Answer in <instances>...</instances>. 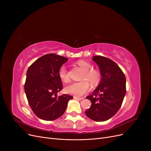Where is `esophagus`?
<instances>
[{"label": "esophagus", "instance_id": "esophagus-1", "mask_svg": "<svg viewBox=\"0 0 151 151\" xmlns=\"http://www.w3.org/2000/svg\"><path fill=\"white\" fill-rule=\"evenodd\" d=\"M74 98L75 99H77V100H81V99H83V98H78V97H76V96H74Z\"/></svg>", "mask_w": 151, "mask_h": 151}]
</instances>
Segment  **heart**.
I'll use <instances>...</instances> for the list:
<instances>
[{
    "mask_svg": "<svg viewBox=\"0 0 151 151\" xmlns=\"http://www.w3.org/2000/svg\"><path fill=\"white\" fill-rule=\"evenodd\" d=\"M77 64L83 70L81 79L84 80L68 84L65 89L68 94L76 97H81L89 91L90 89L89 83L93 86H97L99 83L101 81V73L99 70L92 68L91 63L86 61L79 60ZM58 74L59 78L63 82L67 83L69 81L67 67L65 65H62L60 67Z\"/></svg>",
    "mask_w": 151,
    "mask_h": 151,
    "instance_id": "b5f03b06",
    "label": "heart"
}]
</instances>
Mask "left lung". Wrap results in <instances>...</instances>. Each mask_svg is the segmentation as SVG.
<instances>
[{
  "mask_svg": "<svg viewBox=\"0 0 151 151\" xmlns=\"http://www.w3.org/2000/svg\"><path fill=\"white\" fill-rule=\"evenodd\" d=\"M93 60L98 65L102 78L93 94L86 97L91 101V106L85 113L91 120L104 122L120 108L126 94V78L121 68L111 59L96 55Z\"/></svg>",
  "mask_w": 151,
  "mask_h": 151,
  "instance_id": "8db88e82",
  "label": "left lung"
}]
</instances>
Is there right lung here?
<instances>
[{
  "mask_svg": "<svg viewBox=\"0 0 151 151\" xmlns=\"http://www.w3.org/2000/svg\"><path fill=\"white\" fill-rule=\"evenodd\" d=\"M68 60L64 57L49 53L41 57L28 68L24 91L33 113L41 119L51 121L60 117L72 96L57 93L63 89L58 72Z\"/></svg>",
  "mask_w": 151,
  "mask_h": 151,
  "instance_id": "right-lung-1",
  "label": "right lung"
}]
</instances>
